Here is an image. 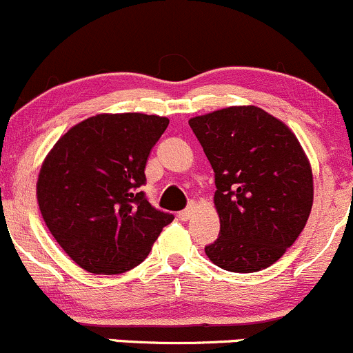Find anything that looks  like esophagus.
<instances>
[{
    "label": "esophagus",
    "mask_w": 353,
    "mask_h": 353,
    "mask_svg": "<svg viewBox=\"0 0 353 353\" xmlns=\"http://www.w3.org/2000/svg\"><path fill=\"white\" fill-rule=\"evenodd\" d=\"M195 209H197V207H195V203H190V205H188L187 209L181 210V212H178V219H180V221H188L192 216H194Z\"/></svg>",
    "instance_id": "34e87169"
}]
</instances>
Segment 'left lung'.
I'll use <instances>...</instances> for the list:
<instances>
[{"label": "left lung", "mask_w": 353, "mask_h": 353, "mask_svg": "<svg viewBox=\"0 0 353 353\" xmlns=\"http://www.w3.org/2000/svg\"><path fill=\"white\" fill-rule=\"evenodd\" d=\"M188 123L216 175L221 231L205 255L236 274L270 267L303 232L314 197L311 163L296 134L255 105Z\"/></svg>", "instance_id": "left-lung-1"}]
</instances>
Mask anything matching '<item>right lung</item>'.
Instances as JSON below:
<instances>
[{
  "label": "right lung",
  "mask_w": 353,
  "mask_h": 353,
  "mask_svg": "<svg viewBox=\"0 0 353 353\" xmlns=\"http://www.w3.org/2000/svg\"><path fill=\"white\" fill-rule=\"evenodd\" d=\"M168 123L137 112L98 114L72 125L43 159L37 202L46 226L90 274L137 267L173 221L139 192L150 152Z\"/></svg>",
  "instance_id": "obj_1"
}]
</instances>
